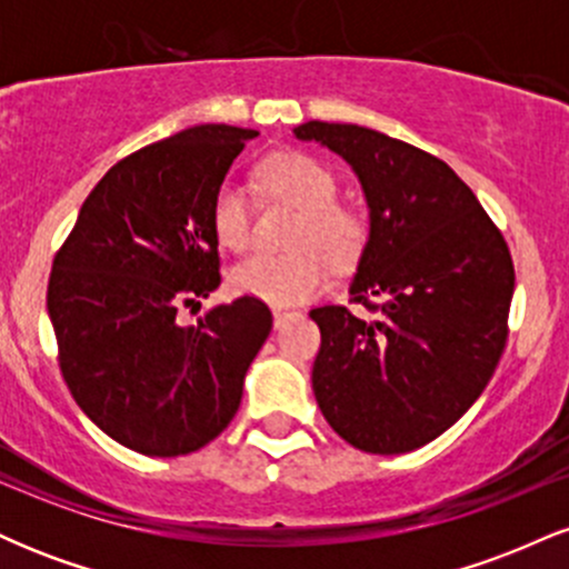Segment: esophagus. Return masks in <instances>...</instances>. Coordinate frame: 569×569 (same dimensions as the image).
Masks as SVG:
<instances>
[{
	"label": "esophagus",
	"mask_w": 569,
	"mask_h": 569,
	"mask_svg": "<svg viewBox=\"0 0 569 569\" xmlns=\"http://www.w3.org/2000/svg\"><path fill=\"white\" fill-rule=\"evenodd\" d=\"M291 318H297V312H291V310H272V323H276V329H280V326H286L291 321Z\"/></svg>",
	"instance_id": "1"
}]
</instances>
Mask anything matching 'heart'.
<instances>
[{
  "label": "heart",
  "mask_w": 569,
  "mask_h": 569,
  "mask_svg": "<svg viewBox=\"0 0 569 569\" xmlns=\"http://www.w3.org/2000/svg\"><path fill=\"white\" fill-rule=\"evenodd\" d=\"M262 181L272 198L299 208L293 224V251H259L230 272L232 291L286 307L321 293L331 262L350 264L367 240L361 213L337 202V179L321 160L305 152H278L262 162ZM217 240L232 251L251 243V202L238 181H224L211 202Z\"/></svg>",
  "instance_id": "b5f03b06"
}]
</instances>
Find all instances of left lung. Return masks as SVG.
<instances>
[{
    "instance_id": "1",
    "label": "left lung",
    "mask_w": 569,
    "mask_h": 569,
    "mask_svg": "<svg viewBox=\"0 0 569 569\" xmlns=\"http://www.w3.org/2000/svg\"><path fill=\"white\" fill-rule=\"evenodd\" d=\"M293 136L348 162L369 208L348 291L377 318L339 305L310 310L321 329L318 407L361 452L426 447L473 407L506 348L513 297L506 240L466 181L407 141L321 120Z\"/></svg>"
}]
</instances>
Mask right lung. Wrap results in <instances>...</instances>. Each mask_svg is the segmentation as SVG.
Returning a JSON list of instances; mask_svg holds the SVG:
<instances>
[{"label": "right lung", "mask_w": 569, "mask_h": 569, "mask_svg": "<svg viewBox=\"0 0 569 569\" xmlns=\"http://www.w3.org/2000/svg\"><path fill=\"white\" fill-rule=\"evenodd\" d=\"M259 130L194 126L120 160L82 202L48 286L61 371L80 409L149 457L206 447L230 426L272 329L253 297L194 326L181 305L217 291L211 202Z\"/></svg>", "instance_id": "obj_1"}]
</instances>
